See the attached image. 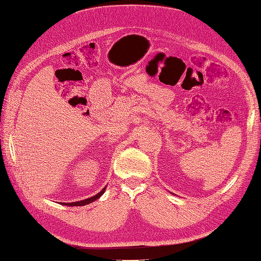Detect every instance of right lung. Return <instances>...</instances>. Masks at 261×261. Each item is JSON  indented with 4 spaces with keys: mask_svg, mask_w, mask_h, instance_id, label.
Here are the masks:
<instances>
[{
    "mask_svg": "<svg viewBox=\"0 0 261 261\" xmlns=\"http://www.w3.org/2000/svg\"><path fill=\"white\" fill-rule=\"evenodd\" d=\"M106 188L107 186L102 189V191L100 193H98L97 195H94L92 197H90V198H87V199H84V200H81V201H75V202H61L62 204H64V206H69V207H75V206H85V204H88V203H91L92 201L97 200L98 198H100V197L103 195V193L106 192Z\"/></svg>",
    "mask_w": 261,
    "mask_h": 261,
    "instance_id": "1",
    "label": "right lung"
}]
</instances>
